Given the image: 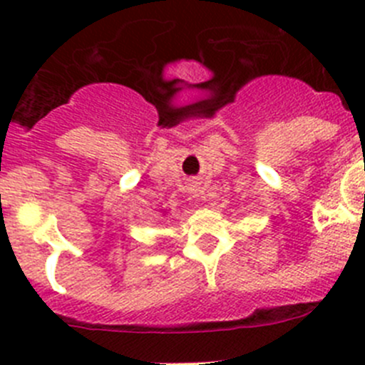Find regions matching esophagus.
I'll return each mask as SVG.
<instances>
[{
	"label": "esophagus",
	"mask_w": 365,
	"mask_h": 365,
	"mask_svg": "<svg viewBox=\"0 0 365 365\" xmlns=\"http://www.w3.org/2000/svg\"><path fill=\"white\" fill-rule=\"evenodd\" d=\"M190 190H192V194L196 197H203V190H201V187L197 185V182L192 183V187H190Z\"/></svg>",
	"instance_id": "obj_1"
}]
</instances>
